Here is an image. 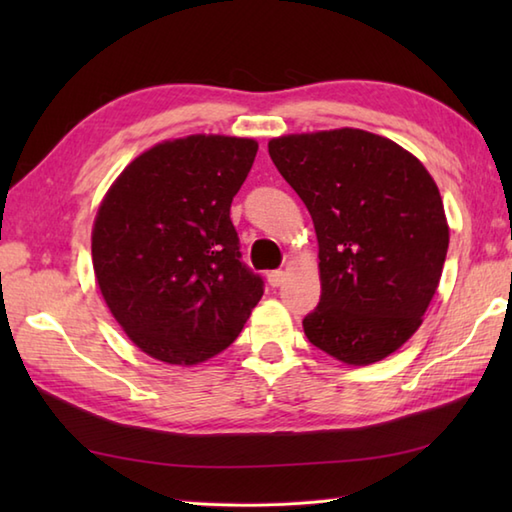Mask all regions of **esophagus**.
I'll use <instances>...</instances> for the list:
<instances>
[{"label":"esophagus","instance_id":"obj_1","mask_svg":"<svg viewBox=\"0 0 512 512\" xmlns=\"http://www.w3.org/2000/svg\"><path fill=\"white\" fill-rule=\"evenodd\" d=\"M284 279H286L284 270H270V273H268V284L273 288H279L281 284H284Z\"/></svg>","mask_w":512,"mask_h":512}]
</instances>
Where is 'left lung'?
Returning a JSON list of instances; mask_svg holds the SVG:
<instances>
[{"label":"left lung","mask_w":512,"mask_h":512,"mask_svg":"<svg viewBox=\"0 0 512 512\" xmlns=\"http://www.w3.org/2000/svg\"><path fill=\"white\" fill-rule=\"evenodd\" d=\"M268 154L317 231L321 299L303 332L347 365L383 361L440 284L449 226L436 182L394 140L352 127L273 138Z\"/></svg>","instance_id":"8db88e82"}]
</instances>
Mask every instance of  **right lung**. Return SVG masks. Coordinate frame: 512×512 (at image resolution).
<instances>
[{"label": "right lung", "instance_id": "obj_1", "mask_svg": "<svg viewBox=\"0 0 512 512\" xmlns=\"http://www.w3.org/2000/svg\"><path fill=\"white\" fill-rule=\"evenodd\" d=\"M253 138L195 134L129 162L92 231V264L114 319L140 350L169 365L220 354L264 295L239 253L231 202Z\"/></svg>", "mask_w": 512, "mask_h": 512}]
</instances>
